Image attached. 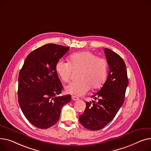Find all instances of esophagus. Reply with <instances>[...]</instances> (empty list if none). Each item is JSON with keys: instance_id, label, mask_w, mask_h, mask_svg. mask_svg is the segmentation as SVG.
I'll list each match as a JSON object with an SVG mask.
<instances>
[{"instance_id": "esophagus-1", "label": "esophagus", "mask_w": 151, "mask_h": 151, "mask_svg": "<svg viewBox=\"0 0 151 151\" xmlns=\"http://www.w3.org/2000/svg\"><path fill=\"white\" fill-rule=\"evenodd\" d=\"M72 99L73 100V101H78V100H79V98L75 96H72Z\"/></svg>"}]
</instances>
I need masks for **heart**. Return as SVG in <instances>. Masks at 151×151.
<instances>
[{"label": "heart", "mask_w": 151, "mask_h": 151, "mask_svg": "<svg viewBox=\"0 0 151 151\" xmlns=\"http://www.w3.org/2000/svg\"><path fill=\"white\" fill-rule=\"evenodd\" d=\"M55 68L58 76L64 82L69 81L73 69L81 70L79 75L81 81L70 83L65 90L68 94L82 96L90 88L96 90L103 86L107 76L108 64L106 59L86 51L72 55L69 62L59 60Z\"/></svg>", "instance_id": "b5f03b06"}]
</instances>
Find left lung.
Here are the masks:
<instances>
[{
	"mask_svg": "<svg viewBox=\"0 0 151 151\" xmlns=\"http://www.w3.org/2000/svg\"><path fill=\"white\" fill-rule=\"evenodd\" d=\"M104 50L109 65L107 79L91 96L97 102H86L84 113L79 116L81 124L92 130L101 129L114 118L124 103L128 85L126 66L122 58L109 48Z\"/></svg>",
	"mask_w": 151,
	"mask_h": 151,
	"instance_id": "left-lung-1",
	"label": "left lung"
}]
</instances>
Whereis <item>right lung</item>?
Here are the masks:
<instances>
[{
    "mask_svg": "<svg viewBox=\"0 0 151 151\" xmlns=\"http://www.w3.org/2000/svg\"><path fill=\"white\" fill-rule=\"evenodd\" d=\"M70 47L48 44L29 53L19 72L18 101L29 122L48 129L59 120L62 107L71 95L59 96L63 86L56 72V64Z\"/></svg>",
    "mask_w": 151,
    "mask_h": 151,
    "instance_id": "add662e5",
    "label": "right lung"
}]
</instances>
